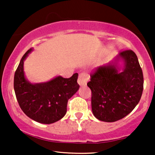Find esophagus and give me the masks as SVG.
<instances>
[{"instance_id": "esophagus-1", "label": "esophagus", "mask_w": 155, "mask_h": 155, "mask_svg": "<svg viewBox=\"0 0 155 155\" xmlns=\"http://www.w3.org/2000/svg\"><path fill=\"white\" fill-rule=\"evenodd\" d=\"M89 80V75L87 74L82 73L79 74L78 79V83L79 84L80 86H85L87 82V80Z\"/></svg>"}]
</instances>
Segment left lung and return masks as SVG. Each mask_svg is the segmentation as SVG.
<instances>
[{"label":"left lung","instance_id":"obj_1","mask_svg":"<svg viewBox=\"0 0 155 155\" xmlns=\"http://www.w3.org/2000/svg\"><path fill=\"white\" fill-rule=\"evenodd\" d=\"M143 82L136 54L131 50L120 52L111 62L99 67L87 83L94 116L104 122L124 118L140 100Z\"/></svg>","mask_w":155,"mask_h":155}]
</instances>
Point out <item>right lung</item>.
Segmentation results:
<instances>
[{
  "instance_id": "add662e5",
  "label": "right lung",
  "mask_w": 155,
  "mask_h": 155,
  "mask_svg": "<svg viewBox=\"0 0 155 155\" xmlns=\"http://www.w3.org/2000/svg\"><path fill=\"white\" fill-rule=\"evenodd\" d=\"M33 51L31 48L20 60L14 76V90L22 111L35 121L51 124L65 115L68 99L73 96L80 85L78 74L70 78L58 75L46 82L31 83L24 72V61Z\"/></svg>"
}]
</instances>
